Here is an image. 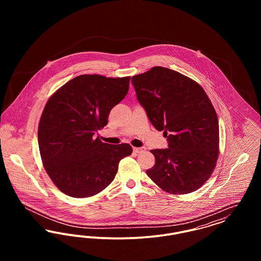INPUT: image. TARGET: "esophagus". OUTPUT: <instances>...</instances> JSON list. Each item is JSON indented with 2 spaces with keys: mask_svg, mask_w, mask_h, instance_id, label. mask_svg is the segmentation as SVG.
<instances>
[{
  "mask_svg": "<svg viewBox=\"0 0 261 261\" xmlns=\"http://www.w3.org/2000/svg\"><path fill=\"white\" fill-rule=\"evenodd\" d=\"M133 150L137 152V153H140V152H143L146 150L145 147H141V148H133Z\"/></svg>",
  "mask_w": 261,
  "mask_h": 261,
  "instance_id": "1",
  "label": "esophagus"
}]
</instances>
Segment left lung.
<instances>
[{
	"label": "left lung",
	"mask_w": 261,
	"mask_h": 261,
	"mask_svg": "<svg viewBox=\"0 0 261 261\" xmlns=\"http://www.w3.org/2000/svg\"><path fill=\"white\" fill-rule=\"evenodd\" d=\"M132 84L149 121L168 141V149L150 150L155 164L148 176L173 195L197 191L219 154V124L211 99L199 83L162 66L133 76Z\"/></svg>",
	"instance_id": "obj_1"
}]
</instances>
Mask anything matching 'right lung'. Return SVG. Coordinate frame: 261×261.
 I'll list each match as a JSON object with an SVG mask.
<instances>
[{
	"label": "right lung",
	"mask_w": 261,
	"mask_h": 261,
	"mask_svg": "<svg viewBox=\"0 0 261 261\" xmlns=\"http://www.w3.org/2000/svg\"><path fill=\"white\" fill-rule=\"evenodd\" d=\"M130 77L77 76L48 99L38 127L43 165L54 184L73 198L97 195L109 186L129 144L102 143L95 133L108 124L112 108L128 93Z\"/></svg>",
	"instance_id": "right-lung-1"
}]
</instances>
